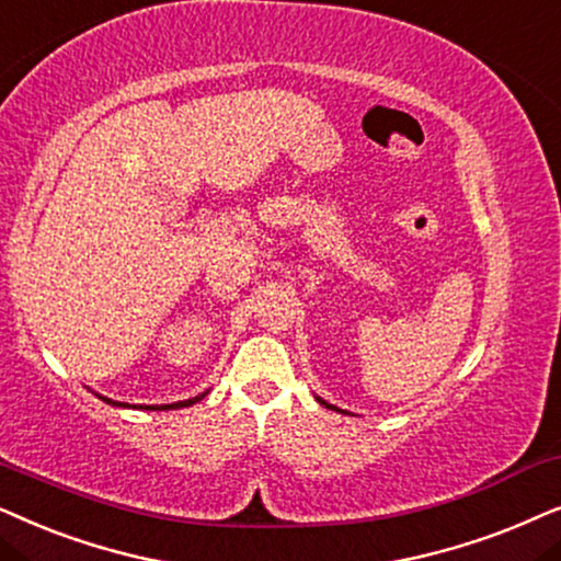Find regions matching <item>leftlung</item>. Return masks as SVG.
<instances>
[{"label": "left lung", "instance_id": "left-lung-1", "mask_svg": "<svg viewBox=\"0 0 561 561\" xmlns=\"http://www.w3.org/2000/svg\"><path fill=\"white\" fill-rule=\"evenodd\" d=\"M316 400H318L320 405H323V408H328V410H335V413H346V415H348V410H341V408H335V405H331V402H325L323 398H318V394H316Z\"/></svg>", "mask_w": 561, "mask_h": 561}]
</instances>
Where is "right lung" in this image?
<instances>
[{"label": "right lung", "mask_w": 561, "mask_h": 561, "mask_svg": "<svg viewBox=\"0 0 561 561\" xmlns=\"http://www.w3.org/2000/svg\"><path fill=\"white\" fill-rule=\"evenodd\" d=\"M96 394V392H94ZM207 394V390L203 394H197V398H190V400H179V402H171V405H130V402H117L112 398H104V394H96L102 402H107L112 408H138V410H179V408H190L194 402H199Z\"/></svg>", "instance_id": "right-lung-1"}]
</instances>
